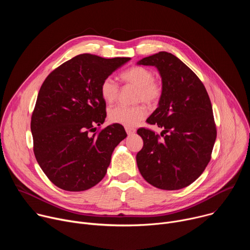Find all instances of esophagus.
<instances>
[{
	"instance_id": "34e87169",
	"label": "esophagus",
	"mask_w": 250,
	"mask_h": 250,
	"mask_svg": "<svg viewBox=\"0 0 250 250\" xmlns=\"http://www.w3.org/2000/svg\"><path fill=\"white\" fill-rule=\"evenodd\" d=\"M125 131L128 135H131L135 132V129L133 127H130V126H125Z\"/></svg>"
}]
</instances>
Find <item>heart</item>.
<instances>
[{
    "label": "heart",
    "instance_id": "1",
    "mask_svg": "<svg viewBox=\"0 0 250 250\" xmlns=\"http://www.w3.org/2000/svg\"><path fill=\"white\" fill-rule=\"evenodd\" d=\"M121 79L128 85L136 88L135 102H145L147 104L157 103L162 94V88L154 80L152 71L146 67L133 66L121 74ZM118 83L108 77L103 80L100 92L103 99L108 103H114L119 96ZM146 116V110L142 104L133 106L116 105L109 111V119L113 123L121 124L125 126H133L144 120Z\"/></svg>",
    "mask_w": 250,
    "mask_h": 250
}]
</instances>
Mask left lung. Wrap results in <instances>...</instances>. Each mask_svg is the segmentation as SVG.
Instances as JSON below:
<instances>
[{"instance_id": "left-lung-1", "label": "left lung", "mask_w": 250, "mask_h": 250, "mask_svg": "<svg viewBox=\"0 0 250 250\" xmlns=\"http://www.w3.org/2000/svg\"><path fill=\"white\" fill-rule=\"evenodd\" d=\"M138 65L155 66L161 76L158 108L147 119L163 130L160 135L141 127L144 147L136 154L142 177L162 190H179L201 176L210 160L217 128L208 92L179 58L160 51Z\"/></svg>"}]
</instances>
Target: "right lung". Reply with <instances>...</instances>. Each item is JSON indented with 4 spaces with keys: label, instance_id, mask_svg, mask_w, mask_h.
Wrapping results in <instances>:
<instances>
[{
    "label": "right lung",
    "instance_id": "add662e5",
    "mask_svg": "<svg viewBox=\"0 0 250 250\" xmlns=\"http://www.w3.org/2000/svg\"><path fill=\"white\" fill-rule=\"evenodd\" d=\"M129 60L80 54L53 70L42 85L30 123L33 152L58 188L81 192L104 177L126 132L114 124L92 133L106 117L100 87Z\"/></svg>",
    "mask_w": 250,
    "mask_h": 250
}]
</instances>
